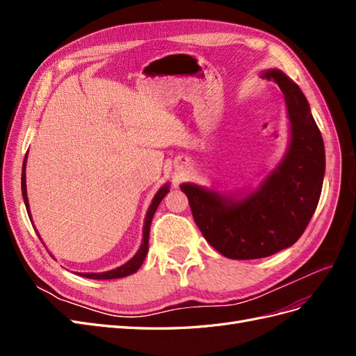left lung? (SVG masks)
Segmentation results:
<instances>
[{
	"label": "left lung",
	"mask_w": 356,
	"mask_h": 356,
	"mask_svg": "<svg viewBox=\"0 0 356 356\" xmlns=\"http://www.w3.org/2000/svg\"><path fill=\"white\" fill-rule=\"evenodd\" d=\"M261 77L279 86L288 110L291 139L279 166L242 199L181 184L203 238L233 260L264 258L294 245L318 207L325 174L324 141L306 96L282 71L267 70Z\"/></svg>",
	"instance_id": "8db88e82"
}]
</instances>
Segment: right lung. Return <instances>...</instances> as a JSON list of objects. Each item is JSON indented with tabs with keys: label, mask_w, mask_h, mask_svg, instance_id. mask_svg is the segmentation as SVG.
<instances>
[{
	"label": "right lung",
	"mask_w": 356,
	"mask_h": 356,
	"mask_svg": "<svg viewBox=\"0 0 356 356\" xmlns=\"http://www.w3.org/2000/svg\"><path fill=\"white\" fill-rule=\"evenodd\" d=\"M25 170H26V157L24 160V166H22V196H24L26 211L29 212V203H28V195H26V172ZM168 191H169V184H165L163 187H161L156 193V196H154L152 204H149V208H148L147 215H145L144 230H143V243H141V246H139L138 252L131 258V260H129L126 264L117 267V268H114V270H110V272H104V273H80V276L89 277V279H117V277H124V276H129V275L135 273L138 268L143 266V263L145 260V255L148 252L149 225H152V220L154 217L157 207L160 204L161 199H163L168 195ZM28 215H29V220H31V212Z\"/></svg>",
	"instance_id": "1"
}]
</instances>
